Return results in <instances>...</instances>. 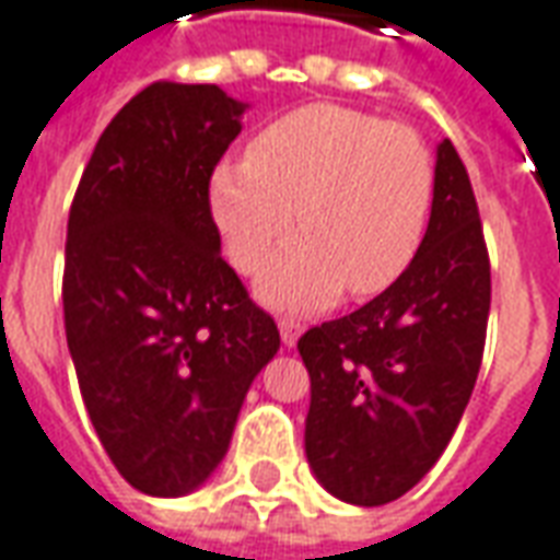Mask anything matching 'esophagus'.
Returning <instances> with one entry per match:
<instances>
[{
  "label": "esophagus",
  "instance_id": "1",
  "mask_svg": "<svg viewBox=\"0 0 560 560\" xmlns=\"http://www.w3.org/2000/svg\"><path fill=\"white\" fill-rule=\"evenodd\" d=\"M279 332H281V341H284V348H293L296 339L303 336V324H300V320H293V317H281Z\"/></svg>",
  "mask_w": 560,
  "mask_h": 560
}]
</instances>
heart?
Segmentation results:
<instances>
[{"label":"heart","instance_id":"1","mask_svg":"<svg viewBox=\"0 0 560 560\" xmlns=\"http://www.w3.org/2000/svg\"><path fill=\"white\" fill-rule=\"evenodd\" d=\"M434 164L417 131L341 104L291 110L224 161L209 207L243 272H257L296 228L303 233L257 281L279 308H320L345 288L375 296L420 252Z\"/></svg>","mask_w":560,"mask_h":560}]
</instances>
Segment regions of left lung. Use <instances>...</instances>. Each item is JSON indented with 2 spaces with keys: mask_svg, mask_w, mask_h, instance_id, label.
<instances>
[{
  "mask_svg": "<svg viewBox=\"0 0 560 560\" xmlns=\"http://www.w3.org/2000/svg\"><path fill=\"white\" fill-rule=\"evenodd\" d=\"M489 303L474 188L456 147L441 140L411 267L372 303L296 341L312 377L305 456L329 494L381 506L429 474L477 384Z\"/></svg>",
  "mask_w": 560,
  "mask_h": 560,
  "instance_id": "obj_1",
  "label": "left lung"
}]
</instances>
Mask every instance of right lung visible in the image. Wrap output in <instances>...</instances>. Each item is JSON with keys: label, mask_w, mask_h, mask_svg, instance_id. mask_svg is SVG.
Returning a JSON list of instances; mask_svg holds the SVG:
<instances>
[{"label": "right lung", "mask_w": 560, "mask_h": 560, "mask_svg": "<svg viewBox=\"0 0 560 560\" xmlns=\"http://www.w3.org/2000/svg\"><path fill=\"white\" fill-rule=\"evenodd\" d=\"M248 104L152 83L95 143L68 215L66 339L102 446L138 492L219 468L279 327L221 257L209 179Z\"/></svg>", "instance_id": "right-lung-1"}]
</instances>
